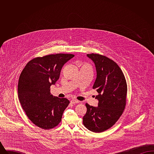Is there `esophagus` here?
<instances>
[{
	"mask_svg": "<svg viewBox=\"0 0 154 154\" xmlns=\"http://www.w3.org/2000/svg\"><path fill=\"white\" fill-rule=\"evenodd\" d=\"M70 102L72 103V104H77V103H79V100H75V99H72L71 101H70Z\"/></svg>",
	"mask_w": 154,
	"mask_h": 154,
	"instance_id": "esophagus-1",
	"label": "esophagus"
}]
</instances>
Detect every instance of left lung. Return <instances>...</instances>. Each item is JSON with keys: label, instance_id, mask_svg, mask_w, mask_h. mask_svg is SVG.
<instances>
[{"label": "left lung", "instance_id": "8db88e82", "mask_svg": "<svg viewBox=\"0 0 154 154\" xmlns=\"http://www.w3.org/2000/svg\"><path fill=\"white\" fill-rule=\"evenodd\" d=\"M87 56L95 65L96 77L93 85L98 93L97 107L85 104L87 111L83 124L89 131L102 132L116 124L126 105L127 85L124 74L112 60L99 54Z\"/></svg>", "mask_w": 154, "mask_h": 154}]
</instances>
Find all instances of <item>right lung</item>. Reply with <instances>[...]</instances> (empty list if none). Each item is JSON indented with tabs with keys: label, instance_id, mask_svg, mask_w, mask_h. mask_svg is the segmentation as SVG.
Returning <instances> with one entry per match:
<instances>
[{
	"label": "right lung",
	"instance_id": "obj_1",
	"mask_svg": "<svg viewBox=\"0 0 154 154\" xmlns=\"http://www.w3.org/2000/svg\"><path fill=\"white\" fill-rule=\"evenodd\" d=\"M73 54H57L29 61L23 69L18 84V95L23 110L30 120L43 129H52L60 123L69 104L66 98L51 94L63 66Z\"/></svg>",
	"mask_w": 154,
	"mask_h": 154
}]
</instances>
